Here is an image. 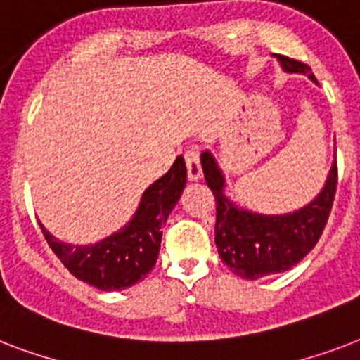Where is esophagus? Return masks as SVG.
<instances>
[{
  "instance_id": "34e87169",
  "label": "esophagus",
  "mask_w": 360,
  "mask_h": 360,
  "mask_svg": "<svg viewBox=\"0 0 360 360\" xmlns=\"http://www.w3.org/2000/svg\"><path fill=\"white\" fill-rule=\"evenodd\" d=\"M185 162L188 181L202 179V164H200V153H198L196 149H188V151L185 153Z\"/></svg>"
}]
</instances>
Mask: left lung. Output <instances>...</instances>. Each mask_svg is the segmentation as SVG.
I'll use <instances>...</instances> for the list:
<instances>
[{
	"label": "left lung",
	"mask_w": 360,
	"mask_h": 360,
	"mask_svg": "<svg viewBox=\"0 0 360 360\" xmlns=\"http://www.w3.org/2000/svg\"><path fill=\"white\" fill-rule=\"evenodd\" d=\"M274 58L285 72L308 76L318 86L308 65L284 56ZM202 168L217 202L214 243L231 273L246 280L284 273L316 246L335 202L336 160L330 164L329 175L318 196L301 209L284 214H262L231 202L224 192V172L211 151L202 155Z\"/></svg>",
	"instance_id": "8db88e82"
}]
</instances>
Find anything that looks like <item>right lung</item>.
I'll return each mask as SVG.
<instances>
[{"mask_svg":"<svg viewBox=\"0 0 360 360\" xmlns=\"http://www.w3.org/2000/svg\"><path fill=\"white\" fill-rule=\"evenodd\" d=\"M186 185L185 158H175L166 174L147 186L132 219L89 245H72L53 237L39 222L44 239L70 274L103 291L127 290L151 273L160 250L162 228Z\"/></svg>","mask_w":360,"mask_h":360,"instance_id":"add662e5","label":"right lung"}]
</instances>
